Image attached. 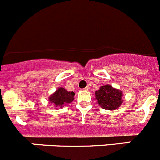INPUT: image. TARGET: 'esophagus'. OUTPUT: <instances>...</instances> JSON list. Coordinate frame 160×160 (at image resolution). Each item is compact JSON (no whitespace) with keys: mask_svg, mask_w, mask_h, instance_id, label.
<instances>
[{"mask_svg":"<svg viewBox=\"0 0 160 160\" xmlns=\"http://www.w3.org/2000/svg\"><path fill=\"white\" fill-rule=\"evenodd\" d=\"M90 90V87H89L88 86H87V87H85V88H84V90Z\"/></svg>","mask_w":160,"mask_h":160,"instance_id":"34e87169","label":"esophagus"}]
</instances>
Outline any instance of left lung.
<instances>
[{
	"label": "left lung",
	"mask_w": 160,
	"mask_h": 160,
	"mask_svg": "<svg viewBox=\"0 0 160 160\" xmlns=\"http://www.w3.org/2000/svg\"><path fill=\"white\" fill-rule=\"evenodd\" d=\"M122 92L112 87L111 85L102 86L95 91V98L98 104L106 110H116L121 106Z\"/></svg>",
	"instance_id": "8db88e82"
}]
</instances>
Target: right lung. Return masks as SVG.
Wrapping results in <instances>:
<instances>
[{
	"label": "right lung",
	"mask_w": 160,
	"mask_h": 160,
	"mask_svg": "<svg viewBox=\"0 0 160 160\" xmlns=\"http://www.w3.org/2000/svg\"><path fill=\"white\" fill-rule=\"evenodd\" d=\"M74 94H75L73 91H67L66 89L60 87L49 96V101L53 103L56 107L62 108L65 105H67L73 101Z\"/></svg>",
	"instance_id": "right-lung-1"
}]
</instances>
